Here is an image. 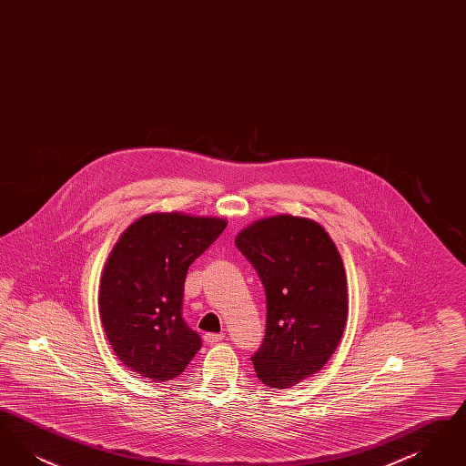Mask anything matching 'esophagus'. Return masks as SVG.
<instances>
[{
    "mask_svg": "<svg viewBox=\"0 0 466 466\" xmlns=\"http://www.w3.org/2000/svg\"><path fill=\"white\" fill-rule=\"evenodd\" d=\"M225 339V333H204V342L206 344H217Z\"/></svg>",
    "mask_w": 466,
    "mask_h": 466,
    "instance_id": "esophagus-1",
    "label": "esophagus"
}]
</instances>
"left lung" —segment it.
I'll return each instance as SVG.
<instances>
[{
  "instance_id": "1",
  "label": "left lung",
  "mask_w": 466,
  "mask_h": 466,
  "mask_svg": "<svg viewBox=\"0 0 466 466\" xmlns=\"http://www.w3.org/2000/svg\"><path fill=\"white\" fill-rule=\"evenodd\" d=\"M236 246L266 289L255 372L266 386L285 390L321 370L340 342L348 319L340 255L319 223L289 215L249 225Z\"/></svg>"
}]
</instances>
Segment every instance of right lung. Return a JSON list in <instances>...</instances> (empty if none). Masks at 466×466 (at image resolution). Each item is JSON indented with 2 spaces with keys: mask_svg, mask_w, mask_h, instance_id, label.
Here are the masks:
<instances>
[{
  "mask_svg": "<svg viewBox=\"0 0 466 466\" xmlns=\"http://www.w3.org/2000/svg\"><path fill=\"white\" fill-rule=\"evenodd\" d=\"M222 218L152 213L120 236L99 289L103 329L118 360L139 376H179L202 346L183 319L188 267L215 243Z\"/></svg>",
  "mask_w": 466,
  "mask_h": 466,
  "instance_id": "add662e5",
  "label": "right lung"
}]
</instances>
